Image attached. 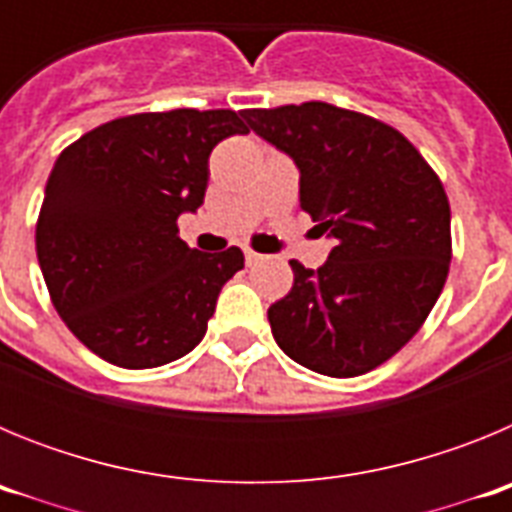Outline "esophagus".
<instances>
[{
	"mask_svg": "<svg viewBox=\"0 0 512 512\" xmlns=\"http://www.w3.org/2000/svg\"><path fill=\"white\" fill-rule=\"evenodd\" d=\"M243 256H246L248 266H256V264H261V261H264V256H261V253H256V251H251V248H246V251H243Z\"/></svg>",
	"mask_w": 512,
	"mask_h": 512,
	"instance_id": "1",
	"label": "esophagus"
}]
</instances>
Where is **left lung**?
<instances>
[{
	"label": "left lung",
	"instance_id": "obj_1",
	"mask_svg": "<svg viewBox=\"0 0 512 512\" xmlns=\"http://www.w3.org/2000/svg\"><path fill=\"white\" fill-rule=\"evenodd\" d=\"M300 169V207L336 246L269 307L274 341L325 377H359L425 323L451 264L449 197L400 130L328 102L246 110Z\"/></svg>",
	"mask_w": 512,
	"mask_h": 512
}]
</instances>
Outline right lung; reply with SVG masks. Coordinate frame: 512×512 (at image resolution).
Segmentation results:
<instances>
[{"label":"right lung","mask_w":512,"mask_h":512,"mask_svg":"<svg viewBox=\"0 0 512 512\" xmlns=\"http://www.w3.org/2000/svg\"><path fill=\"white\" fill-rule=\"evenodd\" d=\"M246 133L233 110L140 112L63 148L35 251L53 307L99 359L153 369L205 338L243 251L189 248L176 220L205 202L212 148Z\"/></svg>","instance_id":"1"}]
</instances>
